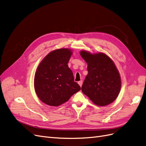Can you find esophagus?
Masks as SVG:
<instances>
[{"instance_id":"obj_1","label":"esophagus","mask_w":146,"mask_h":146,"mask_svg":"<svg viewBox=\"0 0 146 146\" xmlns=\"http://www.w3.org/2000/svg\"><path fill=\"white\" fill-rule=\"evenodd\" d=\"M82 83H83V81H82V80H80V81H79V82H78V84L80 85V87H82Z\"/></svg>"}]
</instances>
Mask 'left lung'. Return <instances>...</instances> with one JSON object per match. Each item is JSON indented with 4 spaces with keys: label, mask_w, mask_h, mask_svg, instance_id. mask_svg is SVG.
I'll return each mask as SVG.
<instances>
[{
    "label": "left lung",
    "mask_w": 146,
    "mask_h": 146,
    "mask_svg": "<svg viewBox=\"0 0 146 146\" xmlns=\"http://www.w3.org/2000/svg\"><path fill=\"white\" fill-rule=\"evenodd\" d=\"M80 55L87 63L88 72L82 86V93L98 106L111 104L121 88V78L115 64L101 52L91 54L82 50Z\"/></svg>",
    "instance_id": "8db88e82"
}]
</instances>
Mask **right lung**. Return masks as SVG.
Returning <instances> with one entry per match:
<instances>
[{"instance_id":"add662e5","label":"right lung","mask_w":146,"mask_h":146,"mask_svg":"<svg viewBox=\"0 0 146 146\" xmlns=\"http://www.w3.org/2000/svg\"><path fill=\"white\" fill-rule=\"evenodd\" d=\"M73 52L69 48L53 50L42 59L35 74L34 87L38 98L49 106L65 103L80 90L74 81L68 62Z\"/></svg>"}]
</instances>
